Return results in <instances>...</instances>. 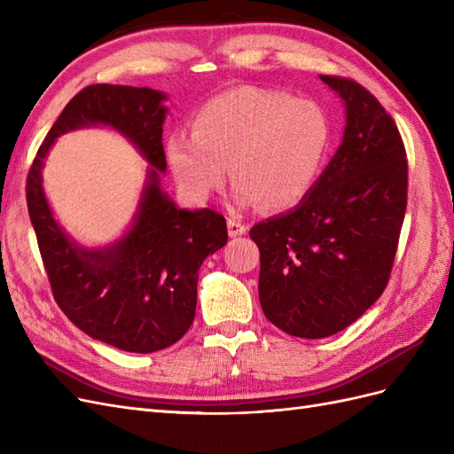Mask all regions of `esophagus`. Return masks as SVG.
Segmentation results:
<instances>
[{
	"mask_svg": "<svg viewBox=\"0 0 454 454\" xmlns=\"http://www.w3.org/2000/svg\"><path fill=\"white\" fill-rule=\"evenodd\" d=\"M227 227H229V237H232V239L242 237V235H246V232H248V225L242 223L240 219H237V217H229Z\"/></svg>",
	"mask_w": 454,
	"mask_h": 454,
	"instance_id": "obj_1",
	"label": "esophagus"
}]
</instances>
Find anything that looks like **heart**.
Returning <instances> with one entry per match:
<instances>
[{
  "instance_id": "obj_1",
  "label": "heart",
  "mask_w": 454,
  "mask_h": 454,
  "mask_svg": "<svg viewBox=\"0 0 454 454\" xmlns=\"http://www.w3.org/2000/svg\"><path fill=\"white\" fill-rule=\"evenodd\" d=\"M327 145L329 121L318 104L240 87L200 106L191 136H170L167 155L191 199L206 200L222 189L231 164L240 206L263 202L269 210H286L310 193Z\"/></svg>"
}]
</instances>
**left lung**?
Instances as JSON below:
<instances>
[{
	"label": "left lung",
	"instance_id": "obj_1",
	"mask_svg": "<svg viewBox=\"0 0 454 454\" xmlns=\"http://www.w3.org/2000/svg\"><path fill=\"white\" fill-rule=\"evenodd\" d=\"M320 79L345 100L342 144L295 210L250 229L261 309L303 339L340 332L382 295L407 208V153L392 115L354 79Z\"/></svg>",
	"mask_w": 454,
	"mask_h": 454
}]
</instances>
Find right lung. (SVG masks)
Listing matches in <instances>:
<instances>
[{"instance_id":"add662e5","label":"right lung","mask_w":454,"mask_h":454,"mask_svg":"<svg viewBox=\"0 0 454 454\" xmlns=\"http://www.w3.org/2000/svg\"><path fill=\"white\" fill-rule=\"evenodd\" d=\"M164 94L147 87L90 85L67 102L39 145L26 177V202L51 290L81 332L127 352L149 354L180 340L193 324L202 261L227 242V223L212 208L177 210L162 193ZM102 121L121 129L150 160L141 214L107 251L79 249L53 222L40 167L60 133Z\"/></svg>"}]
</instances>
